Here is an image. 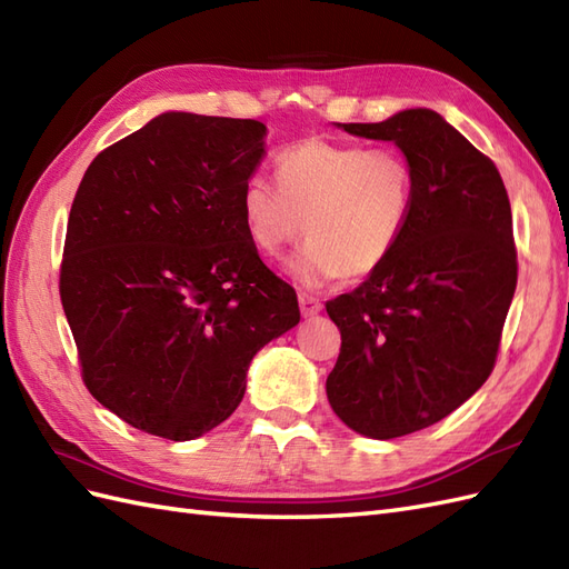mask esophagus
Returning a JSON list of instances; mask_svg holds the SVG:
<instances>
[{"label":"esophagus","instance_id":"esophagus-1","mask_svg":"<svg viewBox=\"0 0 569 569\" xmlns=\"http://www.w3.org/2000/svg\"><path fill=\"white\" fill-rule=\"evenodd\" d=\"M298 302H300L302 317H315V315L321 312V300L312 293H305V290H302V293L298 296Z\"/></svg>","mask_w":569,"mask_h":569}]
</instances>
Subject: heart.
Instances as JSON below:
<instances>
[{"label": "heart", "instance_id": "b5f03b06", "mask_svg": "<svg viewBox=\"0 0 569 569\" xmlns=\"http://www.w3.org/2000/svg\"><path fill=\"white\" fill-rule=\"evenodd\" d=\"M279 186L250 176L240 214L254 248L279 254L310 236L290 262L302 283L375 273L393 254L415 207L410 159L396 148L307 138L276 159Z\"/></svg>", "mask_w": 569, "mask_h": 569}]
</instances>
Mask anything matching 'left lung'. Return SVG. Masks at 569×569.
I'll list each match as a JSON object with an SVG mask.
<instances>
[{
  "mask_svg": "<svg viewBox=\"0 0 569 569\" xmlns=\"http://www.w3.org/2000/svg\"><path fill=\"white\" fill-rule=\"evenodd\" d=\"M343 128L393 140L415 173L393 254L327 302L340 329L331 408L352 431L388 441L441 421L491 377L517 286L512 212L493 161L436 111Z\"/></svg>",
  "mask_w": 569,
  "mask_h": 569,
  "instance_id": "left-lung-1",
  "label": "left lung"
}]
</instances>
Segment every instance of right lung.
<instances>
[{"instance_id":"add662e5","label":"right lung","mask_w":569,"mask_h":569,"mask_svg":"<svg viewBox=\"0 0 569 569\" xmlns=\"http://www.w3.org/2000/svg\"><path fill=\"white\" fill-rule=\"evenodd\" d=\"M264 136L252 119L161 113L97 154L76 190L59 296L80 377L144 433L219 427L257 350L300 321L296 288L240 214Z\"/></svg>"}]
</instances>
